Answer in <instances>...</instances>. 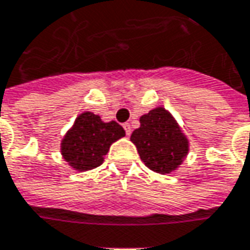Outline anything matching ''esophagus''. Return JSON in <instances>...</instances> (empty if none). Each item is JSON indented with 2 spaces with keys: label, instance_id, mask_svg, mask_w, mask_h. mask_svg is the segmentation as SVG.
<instances>
[{
  "label": "esophagus",
  "instance_id": "34e87169",
  "mask_svg": "<svg viewBox=\"0 0 250 250\" xmlns=\"http://www.w3.org/2000/svg\"><path fill=\"white\" fill-rule=\"evenodd\" d=\"M124 129H125V133L129 136L130 132H132V126H130V124H128V122H126V124H124Z\"/></svg>",
  "mask_w": 250,
  "mask_h": 250
}]
</instances>
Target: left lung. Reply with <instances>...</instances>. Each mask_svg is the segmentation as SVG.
I'll return each instance as SVG.
<instances>
[{"label": "left lung", "mask_w": 250, "mask_h": 250, "mask_svg": "<svg viewBox=\"0 0 250 250\" xmlns=\"http://www.w3.org/2000/svg\"><path fill=\"white\" fill-rule=\"evenodd\" d=\"M145 166L159 174L175 171L189 151V142L175 118L163 107L140 117V126L130 135Z\"/></svg>", "instance_id": "obj_1"}]
</instances>
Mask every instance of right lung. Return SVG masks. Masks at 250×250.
<instances>
[{
    "instance_id": "obj_1",
    "label": "right lung",
    "mask_w": 250,
    "mask_h": 250,
    "mask_svg": "<svg viewBox=\"0 0 250 250\" xmlns=\"http://www.w3.org/2000/svg\"><path fill=\"white\" fill-rule=\"evenodd\" d=\"M124 136L125 130L115 121L103 122L99 115L84 111L63 136L61 154L73 169L89 171L101 166L111 145Z\"/></svg>"
}]
</instances>
